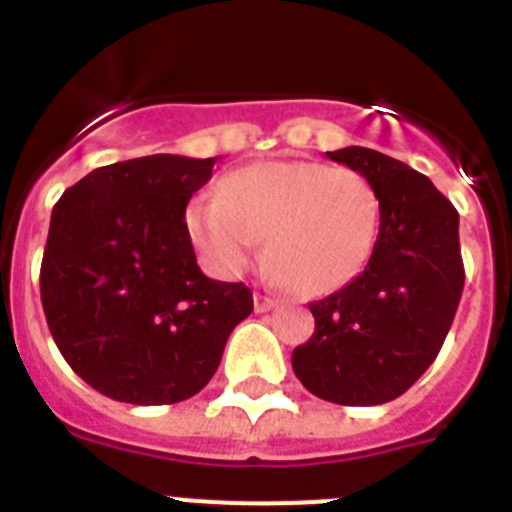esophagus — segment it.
Wrapping results in <instances>:
<instances>
[{"label":"esophagus","mask_w":512,"mask_h":512,"mask_svg":"<svg viewBox=\"0 0 512 512\" xmlns=\"http://www.w3.org/2000/svg\"><path fill=\"white\" fill-rule=\"evenodd\" d=\"M277 297H271V295H264V292H256L253 295V307H256V312H269L277 307Z\"/></svg>","instance_id":"34e87169"}]
</instances>
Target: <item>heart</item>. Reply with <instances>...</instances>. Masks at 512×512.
Returning a JSON list of instances; mask_svg holds the SVG:
<instances>
[{
  "label": "heart",
  "mask_w": 512,
  "mask_h": 512,
  "mask_svg": "<svg viewBox=\"0 0 512 512\" xmlns=\"http://www.w3.org/2000/svg\"><path fill=\"white\" fill-rule=\"evenodd\" d=\"M184 223L194 251L217 277H241L266 235L274 277L305 295H328L372 259L382 202L369 179L351 169L266 161L225 176L220 197H197Z\"/></svg>",
  "instance_id": "heart-1"
}]
</instances>
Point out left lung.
I'll use <instances>...</instances> for the list:
<instances>
[{"mask_svg":"<svg viewBox=\"0 0 512 512\" xmlns=\"http://www.w3.org/2000/svg\"><path fill=\"white\" fill-rule=\"evenodd\" d=\"M366 176L382 202L372 259L312 302L315 333L292 351L305 390L336 405H382L436 361L464 289L459 212L428 176L372 148L328 153Z\"/></svg>","mask_w":512,"mask_h":512,"instance_id":"obj_1","label":"left lung"}]
</instances>
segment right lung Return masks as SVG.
I'll return each mask as SVG.
<instances>
[{
  "label": "right lung",
  "instance_id": "obj_1",
  "mask_svg": "<svg viewBox=\"0 0 512 512\" xmlns=\"http://www.w3.org/2000/svg\"><path fill=\"white\" fill-rule=\"evenodd\" d=\"M215 161L156 153L99 166L53 207L40 266L45 320L71 369L112 400L197 395L251 315L246 284L202 274L184 223Z\"/></svg>",
  "mask_w": 512,
  "mask_h": 512
}]
</instances>
